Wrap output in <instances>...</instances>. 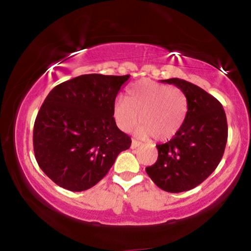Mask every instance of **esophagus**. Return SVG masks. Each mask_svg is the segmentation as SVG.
<instances>
[{
  "instance_id": "esophagus-1",
  "label": "esophagus",
  "mask_w": 251,
  "mask_h": 251,
  "mask_svg": "<svg viewBox=\"0 0 251 251\" xmlns=\"http://www.w3.org/2000/svg\"><path fill=\"white\" fill-rule=\"evenodd\" d=\"M142 145V143L141 142H138V141H136V139H133V141H131V148H133V150H135V148H137L138 146H141Z\"/></svg>"
}]
</instances>
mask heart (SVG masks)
I'll return each instance as SVG.
<instances>
[{"instance_id":"1","label":"heart","mask_w":251,"mask_h":251,"mask_svg":"<svg viewBox=\"0 0 251 251\" xmlns=\"http://www.w3.org/2000/svg\"><path fill=\"white\" fill-rule=\"evenodd\" d=\"M188 103L184 92L151 79H142L129 88L128 97L114 104V116L121 129L128 131L138 123L143 135L158 141L173 137L187 115Z\"/></svg>"}]
</instances>
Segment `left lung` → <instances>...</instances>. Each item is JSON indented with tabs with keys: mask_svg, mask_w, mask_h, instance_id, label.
<instances>
[{
	"mask_svg": "<svg viewBox=\"0 0 251 251\" xmlns=\"http://www.w3.org/2000/svg\"><path fill=\"white\" fill-rule=\"evenodd\" d=\"M161 82L184 92L188 109L175 136L156 146L158 158L146 173L165 192H187L209 177L223 158L228 137L226 113L217 99L197 85L179 78Z\"/></svg>",
	"mask_w": 251,
	"mask_h": 251,
	"instance_id": "1",
	"label": "left lung"
}]
</instances>
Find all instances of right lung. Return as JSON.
Wrapping results in <instances>:
<instances>
[{
    "mask_svg": "<svg viewBox=\"0 0 251 251\" xmlns=\"http://www.w3.org/2000/svg\"><path fill=\"white\" fill-rule=\"evenodd\" d=\"M129 76L80 75L46 96L34 123V154L59 187L71 192L91 188L130 147V137L113 117L116 96Z\"/></svg>",
    "mask_w": 251,
    "mask_h": 251,
    "instance_id": "add662e5",
    "label": "right lung"
}]
</instances>
